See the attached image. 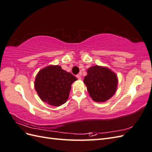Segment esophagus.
I'll return each instance as SVG.
<instances>
[{
    "label": "esophagus",
    "instance_id": "esophagus-1",
    "mask_svg": "<svg viewBox=\"0 0 152 152\" xmlns=\"http://www.w3.org/2000/svg\"><path fill=\"white\" fill-rule=\"evenodd\" d=\"M76 77H77V78L79 80H81L82 79V77H81V74H79V75H76Z\"/></svg>",
    "mask_w": 152,
    "mask_h": 152
}]
</instances>
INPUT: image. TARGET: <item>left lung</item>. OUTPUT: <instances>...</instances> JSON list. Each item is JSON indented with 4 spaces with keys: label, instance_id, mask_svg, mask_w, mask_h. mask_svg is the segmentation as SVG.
I'll list each match as a JSON object with an SVG mask.
<instances>
[{
    "label": "left lung",
    "instance_id": "8db88e82",
    "mask_svg": "<svg viewBox=\"0 0 152 152\" xmlns=\"http://www.w3.org/2000/svg\"><path fill=\"white\" fill-rule=\"evenodd\" d=\"M84 82L94 102H104L115 93L118 79L115 73L107 67L98 65L87 69Z\"/></svg>",
    "mask_w": 152,
    "mask_h": 152
}]
</instances>
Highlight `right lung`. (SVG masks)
I'll use <instances>...</instances> for the list:
<instances>
[{"instance_id": "obj_1", "label": "right lung", "mask_w": 152, "mask_h": 152, "mask_svg": "<svg viewBox=\"0 0 152 152\" xmlns=\"http://www.w3.org/2000/svg\"><path fill=\"white\" fill-rule=\"evenodd\" d=\"M77 79L60 66L50 65L40 70L35 77V89L44 102L55 107L65 103L71 85Z\"/></svg>"}]
</instances>
